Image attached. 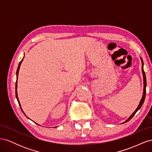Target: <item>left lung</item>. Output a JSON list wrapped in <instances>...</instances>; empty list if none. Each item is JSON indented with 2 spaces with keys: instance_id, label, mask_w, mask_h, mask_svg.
I'll list each match as a JSON object with an SVG mask.
<instances>
[{
  "instance_id": "obj_1",
  "label": "left lung",
  "mask_w": 152,
  "mask_h": 152,
  "mask_svg": "<svg viewBox=\"0 0 152 152\" xmlns=\"http://www.w3.org/2000/svg\"><path fill=\"white\" fill-rule=\"evenodd\" d=\"M141 61H142V76H143V83H144V89H143V94H142V97L141 99V102L138 105V107H137V108H136V110L134 111V112L129 117V118L126 121L124 122V123L125 122H128L129 120H131V119L132 118V117L134 115L136 114V113L138 111V110L140 109V108L141 107V106L142 105V104H143L144 103V101H145V96H146V75H145V73L144 72V70H143V61H142V59L141 58Z\"/></svg>"
}]
</instances>
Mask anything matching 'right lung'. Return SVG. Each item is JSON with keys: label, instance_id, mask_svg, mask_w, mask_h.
Here are the masks:
<instances>
[{"label": "right lung", "instance_id": "right-lung-1", "mask_svg": "<svg viewBox=\"0 0 152 152\" xmlns=\"http://www.w3.org/2000/svg\"><path fill=\"white\" fill-rule=\"evenodd\" d=\"M23 60V59L22 60H21V61L20 62V63H19V65H18V69H17V72H16V79H17V80H18V72H19L21 64V63H22ZM17 80H16V98H17L18 102V103H19V105L20 106V107H21V105H20V102H19V99H18V94H17ZM21 110H22V109H21ZM22 112H23V110H22ZM23 113H24V112H23ZM24 114H25V113H24Z\"/></svg>", "mask_w": 152, "mask_h": 152}]
</instances>
